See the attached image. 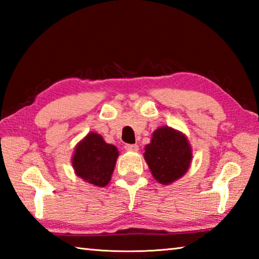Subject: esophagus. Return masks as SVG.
I'll use <instances>...</instances> for the list:
<instances>
[{
  "mask_svg": "<svg viewBox=\"0 0 259 259\" xmlns=\"http://www.w3.org/2000/svg\"><path fill=\"white\" fill-rule=\"evenodd\" d=\"M124 148H125V150L128 151V152H137V151L139 150L138 145H125Z\"/></svg>",
  "mask_w": 259,
  "mask_h": 259,
  "instance_id": "1",
  "label": "esophagus"
}]
</instances>
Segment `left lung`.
Returning <instances> with one entry per match:
<instances>
[{
  "label": "left lung",
  "instance_id": "1",
  "mask_svg": "<svg viewBox=\"0 0 259 259\" xmlns=\"http://www.w3.org/2000/svg\"><path fill=\"white\" fill-rule=\"evenodd\" d=\"M144 159L155 181L170 185L188 171L193 152L185 134L162 125L153 133L151 143L145 146Z\"/></svg>",
  "mask_w": 259,
  "mask_h": 259
}]
</instances>
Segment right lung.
<instances>
[{
    "instance_id": "right-lung-1",
    "label": "right lung",
    "mask_w": 259,
    "mask_h": 259,
    "mask_svg": "<svg viewBox=\"0 0 259 259\" xmlns=\"http://www.w3.org/2000/svg\"><path fill=\"white\" fill-rule=\"evenodd\" d=\"M119 156L117 148L97 133H89L76 144L72 165L76 176L96 187H105L112 178Z\"/></svg>"
}]
</instances>
